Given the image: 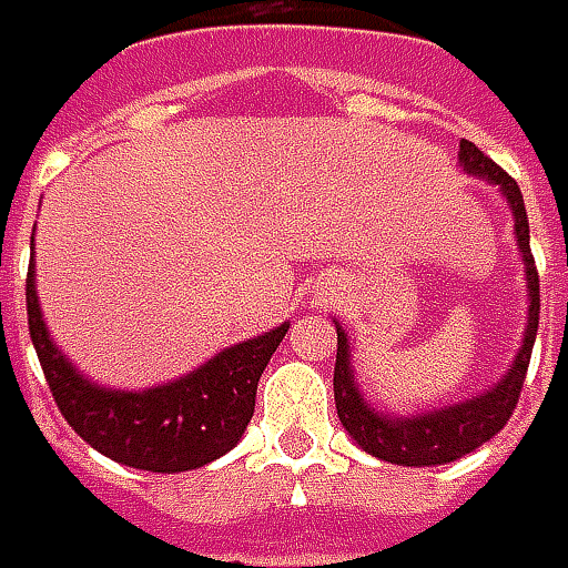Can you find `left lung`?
<instances>
[{
	"label": "left lung",
	"mask_w": 568,
	"mask_h": 568,
	"mask_svg": "<svg viewBox=\"0 0 568 568\" xmlns=\"http://www.w3.org/2000/svg\"><path fill=\"white\" fill-rule=\"evenodd\" d=\"M458 164L474 176L499 186V192L506 195V202L513 207L515 240H518V252L525 262V281H528V303L531 306H528V325H525L521 347H518L513 366L503 379L487 392L468 398V402L448 404V407L414 414V417H392V414H382V410L363 402L361 388L354 382V366H351V341L335 322V328H338L335 407H338L341 424L363 452L376 455L382 462H392V465H407V468L446 465V462H455L474 448H480L484 443H490L493 436L506 426V420L513 417L537 335L540 281H537L535 255H531V236H528L531 230H528V211H525L521 189L503 166L493 164L490 158L468 139H462V144H458Z\"/></svg>",
	"instance_id": "8db88e82"
}]
</instances>
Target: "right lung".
I'll use <instances>...</instances> for the list:
<instances>
[{
	"mask_svg": "<svg viewBox=\"0 0 568 568\" xmlns=\"http://www.w3.org/2000/svg\"><path fill=\"white\" fill-rule=\"evenodd\" d=\"M28 328L43 376L62 417L100 455L154 474L202 468L227 455L246 433L255 410V388L291 322L258 338L233 344L180 379L120 392L84 379L59 351L43 325L28 268Z\"/></svg>",
	"mask_w": 568,
	"mask_h": 568,
	"instance_id": "right-lung-1",
	"label": "right lung"
}]
</instances>
